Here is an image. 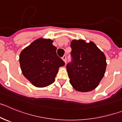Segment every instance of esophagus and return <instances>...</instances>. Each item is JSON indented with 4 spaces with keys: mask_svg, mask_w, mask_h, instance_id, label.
<instances>
[{
    "mask_svg": "<svg viewBox=\"0 0 122 122\" xmlns=\"http://www.w3.org/2000/svg\"><path fill=\"white\" fill-rule=\"evenodd\" d=\"M62 60H63V61H64L65 63H66V56H63V57H62Z\"/></svg>",
    "mask_w": 122,
    "mask_h": 122,
    "instance_id": "obj_1",
    "label": "esophagus"
}]
</instances>
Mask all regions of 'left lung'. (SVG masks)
Here are the masks:
<instances>
[{"label": "left lung", "mask_w": 122, "mask_h": 122, "mask_svg": "<svg viewBox=\"0 0 122 122\" xmlns=\"http://www.w3.org/2000/svg\"><path fill=\"white\" fill-rule=\"evenodd\" d=\"M70 46L72 61L66 65L70 82L76 91H92L104 76L105 55L93 41L73 40Z\"/></svg>", "instance_id": "8db88e82"}]
</instances>
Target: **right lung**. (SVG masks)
I'll return each mask as SVG.
<instances>
[{
    "label": "right lung",
    "mask_w": 122,
    "mask_h": 122,
    "mask_svg": "<svg viewBox=\"0 0 122 122\" xmlns=\"http://www.w3.org/2000/svg\"><path fill=\"white\" fill-rule=\"evenodd\" d=\"M53 40L40 38L25 48L19 55L21 71L32 84L45 87L54 82L59 68L65 62L56 54Z\"/></svg>",
    "instance_id": "1"
}]
</instances>
